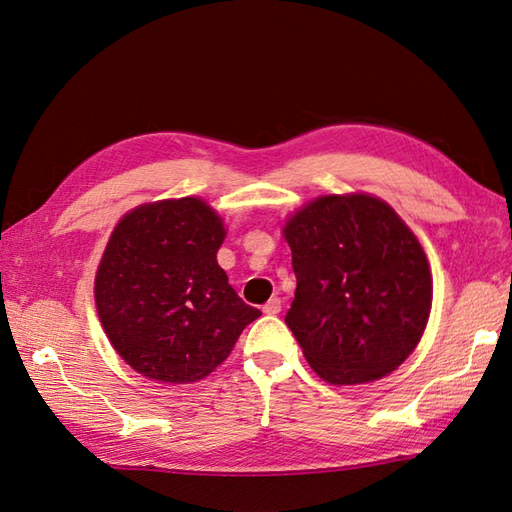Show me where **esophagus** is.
Masks as SVG:
<instances>
[{"instance_id": "esophagus-1", "label": "esophagus", "mask_w": 512, "mask_h": 512, "mask_svg": "<svg viewBox=\"0 0 512 512\" xmlns=\"http://www.w3.org/2000/svg\"><path fill=\"white\" fill-rule=\"evenodd\" d=\"M264 313L266 316H277V313H281V298H270L264 305Z\"/></svg>"}]
</instances>
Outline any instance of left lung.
I'll return each instance as SVG.
<instances>
[{
  "mask_svg": "<svg viewBox=\"0 0 512 512\" xmlns=\"http://www.w3.org/2000/svg\"><path fill=\"white\" fill-rule=\"evenodd\" d=\"M296 294L285 324L320 378L361 385L387 376L422 339L432 305L424 248L370 194H329L283 229Z\"/></svg>",
  "mask_w": 512,
  "mask_h": 512,
  "instance_id": "8db88e82",
  "label": "left lung"
}]
</instances>
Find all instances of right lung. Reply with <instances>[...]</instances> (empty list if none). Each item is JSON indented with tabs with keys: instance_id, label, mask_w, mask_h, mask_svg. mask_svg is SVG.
<instances>
[{
	"instance_id": "obj_1",
	"label": "right lung",
	"mask_w": 512,
	"mask_h": 512,
	"mask_svg": "<svg viewBox=\"0 0 512 512\" xmlns=\"http://www.w3.org/2000/svg\"><path fill=\"white\" fill-rule=\"evenodd\" d=\"M220 216L186 196L121 218L95 279L99 320L121 359L160 383H196L261 316L218 266Z\"/></svg>"
}]
</instances>
